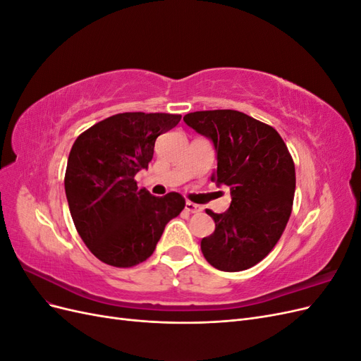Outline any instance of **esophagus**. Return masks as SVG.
<instances>
[{
  "label": "esophagus",
  "mask_w": 361,
  "mask_h": 361,
  "mask_svg": "<svg viewBox=\"0 0 361 361\" xmlns=\"http://www.w3.org/2000/svg\"><path fill=\"white\" fill-rule=\"evenodd\" d=\"M185 211H188L190 214H199V212H202V206L187 202L185 203Z\"/></svg>",
  "instance_id": "obj_1"
}]
</instances>
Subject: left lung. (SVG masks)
<instances>
[{
	"label": "left lung",
	"instance_id": "left-lung-1",
	"mask_svg": "<svg viewBox=\"0 0 361 361\" xmlns=\"http://www.w3.org/2000/svg\"><path fill=\"white\" fill-rule=\"evenodd\" d=\"M183 122L212 141L211 180L232 195L226 212L206 209L215 231L202 239V253L220 271L255 267L274 248L292 211L295 166L285 141L272 126L235 110L195 111Z\"/></svg>",
	"mask_w": 361,
	"mask_h": 361
}]
</instances>
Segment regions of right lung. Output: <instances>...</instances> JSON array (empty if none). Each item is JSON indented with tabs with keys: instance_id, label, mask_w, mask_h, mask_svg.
<instances>
[{
	"instance_id": "obj_1",
	"label": "right lung",
	"mask_w": 361,
	"mask_h": 361,
	"mask_svg": "<svg viewBox=\"0 0 361 361\" xmlns=\"http://www.w3.org/2000/svg\"><path fill=\"white\" fill-rule=\"evenodd\" d=\"M179 122V114L122 113L75 140L64 190L76 231L104 264L129 268L145 262L185 207L180 194L155 197L134 180L154 158L157 138Z\"/></svg>"
}]
</instances>
